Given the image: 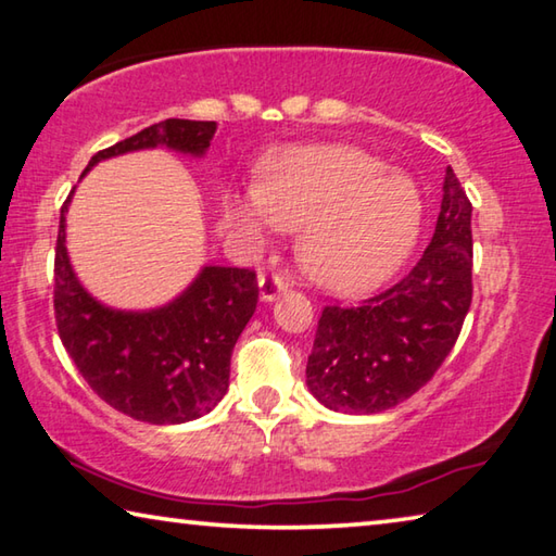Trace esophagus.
<instances>
[{
  "instance_id": "1",
  "label": "esophagus",
  "mask_w": 556,
  "mask_h": 556,
  "mask_svg": "<svg viewBox=\"0 0 556 556\" xmlns=\"http://www.w3.org/2000/svg\"><path fill=\"white\" fill-rule=\"evenodd\" d=\"M258 290H261V300L263 303H273L280 295L286 293V283L278 276H261L258 278Z\"/></svg>"
}]
</instances>
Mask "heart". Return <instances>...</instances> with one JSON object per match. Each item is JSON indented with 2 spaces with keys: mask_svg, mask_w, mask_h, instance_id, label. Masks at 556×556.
Instances as JSON below:
<instances>
[{
  "mask_svg": "<svg viewBox=\"0 0 556 556\" xmlns=\"http://www.w3.org/2000/svg\"><path fill=\"white\" fill-rule=\"evenodd\" d=\"M231 227L261 239L298 229L295 253L319 286L371 288L413 251L422 222L417 185L358 146H295L266 159L256 188L227 202Z\"/></svg>",
  "mask_w": 556,
  "mask_h": 556,
  "instance_id": "obj_1",
  "label": "heart"
}]
</instances>
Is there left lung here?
Instances as JSON below:
<instances>
[{
    "mask_svg": "<svg viewBox=\"0 0 556 556\" xmlns=\"http://www.w3.org/2000/svg\"><path fill=\"white\" fill-rule=\"evenodd\" d=\"M430 247L383 293L319 317L307 388L329 410L374 415L430 381L459 339L471 307V202L452 168L444 175Z\"/></svg>",
    "mask_w": 556,
    "mask_h": 556,
    "instance_id": "8db88e82",
    "label": "left lung"
}]
</instances>
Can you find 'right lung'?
<instances>
[{
    "instance_id": "right-lung-1",
    "label": "right lung",
    "mask_w": 556,
    "mask_h": 556,
    "mask_svg": "<svg viewBox=\"0 0 556 556\" xmlns=\"http://www.w3.org/2000/svg\"><path fill=\"white\" fill-rule=\"evenodd\" d=\"M217 124L165 119L92 155L85 173L114 155L165 149L204 155ZM83 173V175H85ZM61 207L55 241V325L87 386L114 410L149 425L198 420L229 388L231 352L258 303L256 273L204 266L168 305L131 313L102 305L80 286L65 249Z\"/></svg>"
}]
</instances>
